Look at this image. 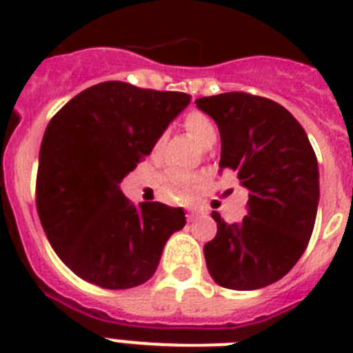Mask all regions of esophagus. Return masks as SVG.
Wrapping results in <instances>:
<instances>
[{"label": "esophagus", "instance_id": "34e87169", "mask_svg": "<svg viewBox=\"0 0 353 353\" xmlns=\"http://www.w3.org/2000/svg\"><path fill=\"white\" fill-rule=\"evenodd\" d=\"M199 218V212L196 209H190L188 210V214H187V220L188 221H194V220H198Z\"/></svg>", "mask_w": 353, "mask_h": 353}]
</instances>
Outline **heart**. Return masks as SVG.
Returning <instances> with one entry per match:
<instances>
[{"label": "heart", "mask_w": 353, "mask_h": 353, "mask_svg": "<svg viewBox=\"0 0 353 353\" xmlns=\"http://www.w3.org/2000/svg\"><path fill=\"white\" fill-rule=\"evenodd\" d=\"M183 128L185 132L194 139V143L198 144L199 148L209 150L212 148L218 141V128L212 122L209 115L203 112H190L183 119ZM161 141L155 143V148L159 146ZM163 194L172 201H181L187 199L192 190L196 188V179L187 174H179V172H168L163 177Z\"/></svg>", "instance_id": "obj_1"}]
</instances>
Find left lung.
Segmentation results:
<instances>
[{"mask_svg":"<svg viewBox=\"0 0 353 353\" xmlns=\"http://www.w3.org/2000/svg\"><path fill=\"white\" fill-rule=\"evenodd\" d=\"M196 104L220 130V172L234 170L249 190L240 223L212 212L218 232L203 247L207 269L221 288L260 290L306 251L317 216V157L304 128L271 99L231 91Z\"/></svg>","mask_w":353,"mask_h":353,"instance_id":"obj_1","label":"left lung"}]
</instances>
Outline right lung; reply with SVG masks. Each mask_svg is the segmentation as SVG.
Instances as JSON below:
<instances>
[{"label":"right lung","instance_id":"1","mask_svg":"<svg viewBox=\"0 0 353 353\" xmlns=\"http://www.w3.org/2000/svg\"><path fill=\"white\" fill-rule=\"evenodd\" d=\"M190 102L179 91L101 82L49 121L36 174V209L60 260L85 282L130 290L152 279L183 209L133 207L119 183Z\"/></svg>","mask_w":353,"mask_h":353}]
</instances>
